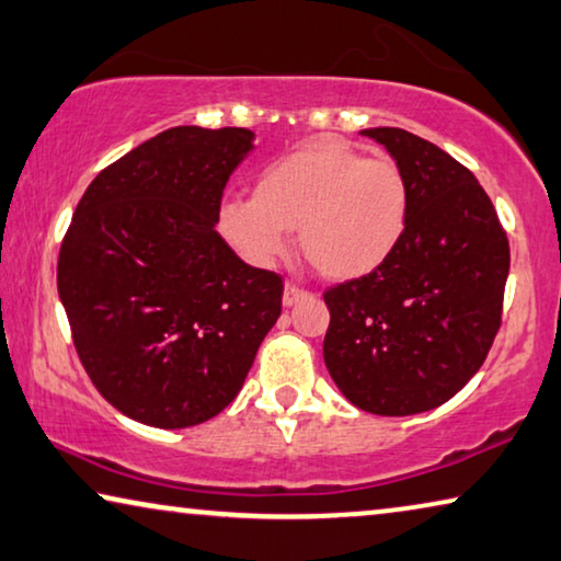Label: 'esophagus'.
<instances>
[{
	"label": "esophagus",
	"instance_id": "obj_1",
	"mask_svg": "<svg viewBox=\"0 0 561 561\" xmlns=\"http://www.w3.org/2000/svg\"><path fill=\"white\" fill-rule=\"evenodd\" d=\"M308 296H310L308 290L293 286V283H286V290H283V306L290 308V306H296L298 300H304V298H308Z\"/></svg>",
	"mask_w": 561,
	"mask_h": 561
}]
</instances>
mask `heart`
Listing matches in <instances>:
<instances>
[{"label": "heart", "instance_id": "1", "mask_svg": "<svg viewBox=\"0 0 561 561\" xmlns=\"http://www.w3.org/2000/svg\"><path fill=\"white\" fill-rule=\"evenodd\" d=\"M409 213L411 187L399 162L318 137L265 165L253 197L222 201L218 230L255 268L280 261L288 230H298L300 251L318 273L356 280L393 255Z\"/></svg>", "mask_w": 561, "mask_h": 561}]
</instances>
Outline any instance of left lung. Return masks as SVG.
Segmentation results:
<instances>
[{
    "label": "left lung",
    "mask_w": 561,
    "mask_h": 561,
    "mask_svg": "<svg viewBox=\"0 0 561 561\" xmlns=\"http://www.w3.org/2000/svg\"><path fill=\"white\" fill-rule=\"evenodd\" d=\"M411 187L409 226L381 268L323 293V358L341 393L378 416L442 407L484 364L502 325L510 240L484 187L401 127L360 130Z\"/></svg>",
    "instance_id": "obj_1"
}]
</instances>
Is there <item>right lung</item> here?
Returning a JSON list of instances; mask_svg holds the SVG:
<instances>
[{
    "instance_id": "1",
    "label": "right lung",
    "mask_w": 561,
    "mask_h": 561,
    "mask_svg": "<svg viewBox=\"0 0 561 561\" xmlns=\"http://www.w3.org/2000/svg\"><path fill=\"white\" fill-rule=\"evenodd\" d=\"M253 137L170 127L102 170L75 208L59 300L94 389L140 424L218 416L280 316V275L240 261L215 230Z\"/></svg>"
}]
</instances>
